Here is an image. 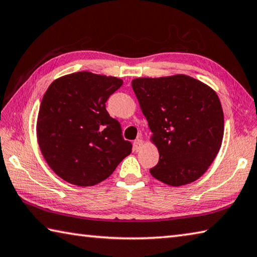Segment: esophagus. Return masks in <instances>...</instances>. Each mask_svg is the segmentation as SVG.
<instances>
[{
  "mask_svg": "<svg viewBox=\"0 0 257 257\" xmlns=\"http://www.w3.org/2000/svg\"><path fill=\"white\" fill-rule=\"evenodd\" d=\"M143 147V141H142V138H138V139H136V141L134 142V149L136 152H138L139 149H141Z\"/></svg>",
  "mask_w": 257,
  "mask_h": 257,
  "instance_id": "1",
  "label": "esophagus"
}]
</instances>
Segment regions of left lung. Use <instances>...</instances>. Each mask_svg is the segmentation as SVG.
<instances>
[{
  "label": "left lung",
  "mask_w": 257,
  "mask_h": 257,
  "mask_svg": "<svg viewBox=\"0 0 257 257\" xmlns=\"http://www.w3.org/2000/svg\"><path fill=\"white\" fill-rule=\"evenodd\" d=\"M132 86L160 153L151 174L171 186L198 180L222 143L223 112L217 93L182 74L135 78Z\"/></svg>",
  "instance_id": "1"
}]
</instances>
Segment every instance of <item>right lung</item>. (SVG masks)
Returning a JSON list of instances; mask_svg holds the SVG:
<instances>
[{
	"label": "right lung",
	"mask_w": 257,
	"mask_h": 257,
	"mask_svg": "<svg viewBox=\"0 0 257 257\" xmlns=\"http://www.w3.org/2000/svg\"><path fill=\"white\" fill-rule=\"evenodd\" d=\"M122 83L118 77L78 72L57 78L46 91L37 138L50 169L68 183H100L132 153L119 121L105 109Z\"/></svg>",
	"instance_id": "obj_1"
}]
</instances>
